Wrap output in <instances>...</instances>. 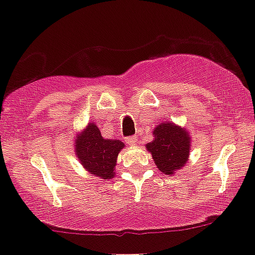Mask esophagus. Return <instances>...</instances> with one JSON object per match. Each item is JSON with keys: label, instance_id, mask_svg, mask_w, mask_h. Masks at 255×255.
<instances>
[{"label": "esophagus", "instance_id": "1", "mask_svg": "<svg viewBox=\"0 0 255 255\" xmlns=\"http://www.w3.org/2000/svg\"><path fill=\"white\" fill-rule=\"evenodd\" d=\"M126 142H127L128 145H135V143H137V137H134V135L127 137L126 138Z\"/></svg>", "mask_w": 255, "mask_h": 255}]
</instances>
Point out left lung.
Returning a JSON list of instances; mask_svg holds the SVG:
<instances>
[{"instance_id": "left-lung-1", "label": "left lung", "mask_w": 255, "mask_h": 255, "mask_svg": "<svg viewBox=\"0 0 255 255\" xmlns=\"http://www.w3.org/2000/svg\"><path fill=\"white\" fill-rule=\"evenodd\" d=\"M154 139L145 148L153 156L156 168L165 175H174L189 160L191 137L186 128L170 121L159 123L153 130Z\"/></svg>"}]
</instances>
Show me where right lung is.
Returning a JSON list of instances; mask_svg holds the SVG:
<instances>
[{"instance_id": "add662e5", "label": "right lung", "mask_w": 255, "mask_h": 255, "mask_svg": "<svg viewBox=\"0 0 255 255\" xmlns=\"http://www.w3.org/2000/svg\"><path fill=\"white\" fill-rule=\"evenodd\" d=\"M76 158L85 170L100 179H112L115 176L116 163L125 143L120 139H106L101 135L96 123L91 122L76 134Z\"/></svg>"}]
</instances>
